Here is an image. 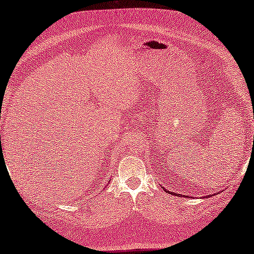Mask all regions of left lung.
Masks as SVG:
<instances>
[{
  "mask_svg": "<svg viewBox=\"0 0 254 254\" xmlns=\"http://www.w3.org/2000/svg\"><path fill=\"white\" fill-rule=\"evenodd\" d=\"M168 193H171V194H173V195H176V194L175 193H172V192H170V190H168ZM207 197V196H206Z\"/></svg>",
  "mask_w": 254,
  "mask_h": 254,
  "instance_id": "left-lung-1",
  "label": "left lung"
}]
</instances>
